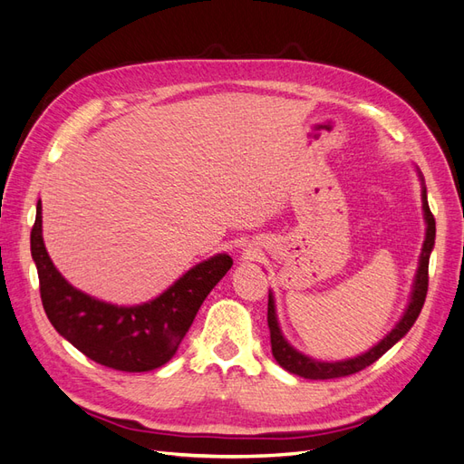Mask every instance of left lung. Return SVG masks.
Wrapping results in <instances>:
<instances>
[{"instance_id":"obj_1","label":"left lung","mask_w":464,"mask_h":464,"mask_svg":"<svg viewBox=\"0 0 464 464\" xmlns=\"http://www.w3.org/2000/svg\"><path fill=\"white\" fill-rule=\"evenodd\" d=\"M415 172H418L420 184H421V211H423V221H425V239L421 245V253L418 260V268H415V276L411 282V292L410 300L406 304V310H403L401 317L392 327L388 334L380 339L376 345H372L368 351L351 356V359H341V361H319L314 356L305 354L295 349L292 343L282 334V327L278 322V312H276V300L275 292L268 290V329H270V345H272V356H275L276 362L288 371L290 374L302 376L307 380H329V378H341L349 376L362 371L368 364L376 362L380 356L386 351L396 345L400 339L406 337L408 331L418 319L425 295H427V268H430V256L435 246V219L430 211V204H427V188L421 170L415 166Z\"/></svg>"}]
</instances>
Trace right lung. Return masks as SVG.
I'll return each mask as SVG.
<instances>
[{"mask_svg": "<svg viewBox=\"0 0 464 464\" xmlns=\"http://www.w3.org/2000/svg\"><path fill=\"white\" fill-rule=\"evenodd\" d=\"M31 256L53 327L88 359L123 372H149L169 362L194 324L199 305L233 265L227 253H218L186 270L149 302H103L72 286L54 266L43 241L41 199L31 231Z\"/></svg>", "mask_w": 464, "mask_h": 464, "instance_id": "add662e5", "label": "right lung"}]
</instances>
